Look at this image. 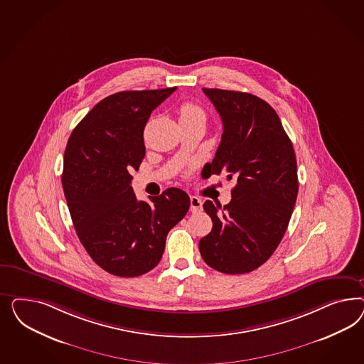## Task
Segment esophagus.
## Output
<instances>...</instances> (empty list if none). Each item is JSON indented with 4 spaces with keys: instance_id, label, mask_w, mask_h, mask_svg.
<instances>
[{
    "instance_id": "esophagus-1",
    "label": "esophagus",
    "mask_w": 364,
    "mask_h": 364,
    "mask_svg": "<svg viewBox=\"0 0 364 364\" xmlns=\"http://www.w3.org/2000/svg\"><path fill=\"white\" fill-rule=\"evenodd\" d=\"M201 210H203V201L196 196H191V210L200 212Z\"/></svg>"
}]
</instances>
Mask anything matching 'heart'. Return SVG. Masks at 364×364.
<instances>
[{"label": "heart", "mask_w": 364, "mask_h": 364, "mask_svg": "<svg viewBox=\"0 0 364 364\" xmlns=\"http://www.w3.org/2000/svg\"><path fill=\"white\" fill-rule=\"evenodd\" d=\"M178 119L180 122H188V120H195V119H203L204 120V112L196 104L191 101H184L178 107Z\"/></svg>", "instance_id": "heart-1"}]
</instances>
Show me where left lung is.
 <instances>
[{
    "label": "left lung",
    "mask_w": 364,
    "mask_h": 364,
    "mask_svg": "<svg viewBox=\"0 0 364 364\" xmlns=\"http://www.w3.org/2000/svg\"><path fill=\"white\" fill-rule=\"evenodd\" d=\"M223 122L207 175L236 180L230 204L207 200L212 231L198 242L203 260L223 274L264 264L282 242L298 198L294 146L274 108L251 93L203 88Z\"/></svg>",
    "instance_id": "obj_1"
}]
</instances>
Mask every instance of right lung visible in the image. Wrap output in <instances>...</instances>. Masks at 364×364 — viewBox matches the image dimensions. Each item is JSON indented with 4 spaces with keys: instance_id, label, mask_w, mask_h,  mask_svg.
Returning <instances> with one entry per match:
<instances>
[{
    "instance_id": "obj_1",
    "label": "right lung",
    "mask_w": 364,
    "mask_h": 364,
    "mask_svg": "<svg viewBox=\"0 0 364 364\" xmlns=\"http://www.w3.org/2000/svg\"><path fill=\"white\" fill-rule=\"evenodd\" d=\"M176 89L110 95L78 122L66 144L63 188L70 218L89 256L112 275L154 269L168 232L189 210V196L178 188L139 201L131 186V172L145 156V124Z\"/></svg>"
}]
</instances>
